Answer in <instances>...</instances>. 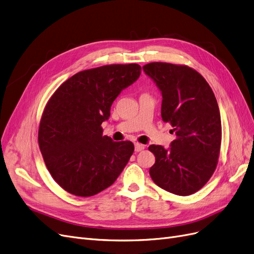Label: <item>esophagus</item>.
<instances>
[{
	"mask_svg": "<svg viewBox=\"0 0 254 254\" xmlns=\"http://www.w3.org/2000/svg\"><path fill=\"white\" fill-rule=\"evenodd\" d=\"M145 148V146L143 144L140 143H135V152H141Z\"/></svg>",
	"mask_w": 254,
	"mask_h": 254,
	"instance_id": "obj_1",
	"label": "esophagus"
}]
</instances>
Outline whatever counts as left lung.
Instances as JSON below:
<instances>
[{
	"label": "left lung",
	"instance_id": "1",
	"mask_svg": "<svg viewBox=\"0 0 254 254\" xmlns=\"http://www.w3.org/2000/svg\"><path fill=\"white\" fill-rule=\"evenodd\" d=\"M143 71L161 92L162 119L177 135L168 148L148 146L156 157L149 175L168 192L192 194L217 167L222 139L217 99L202 75L186 65L151 63Z\"/></svg>",
	"mask_w": 254,
	"mask_h": 254
}]
</instances>
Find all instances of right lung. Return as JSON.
Here are the masks:
<instances>
[{
	"mask_svg": "<svg viewBox=\"0 0 254 254\" xmlns=\"http://www.w3.org/2000/svg\"><path fill=\"white\" fill-rule=\"evenodd\" d=\"M140 74L137 64L84 70L65 80L47 103L39 144L49 173L65 191L94 195L124 171L134 144L102 136L101 124L109 119L113 101Z\"/></svg>",
	"mask_w": 254,
	"mask_h": 254,
	"instance_id": "right-lung-1",
	"label": "right lung"
}]
</instances>
